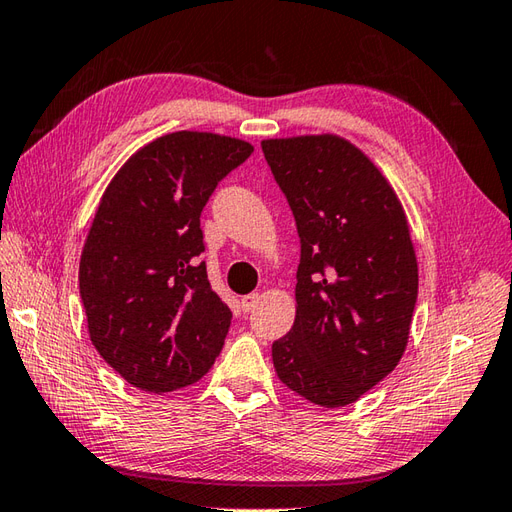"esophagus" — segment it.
<instances>
[{
	"label": "esophagus",
	"mask_w": 512,
	"mask_h": 512,
	"mask_svg": "<svg viewBox=\"0 0 512 512\" xmlns=\"http://www.w3.org/2000/svg\"><path fill=\"white\" fill-rule=\"evenodd\" d=\"M258 300H260V295H258V293L243 295V298H241V309H243V313L254 311V306L258 304Z\"/></svg>",
	"instance_id": "34e87169"
}]
</instances>
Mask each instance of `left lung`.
Returning <instances> with one entry per match:
<instances>
[{
	"label": "left lung",
	"mask_w": 512,
	"mask_h": 512,
	"mask_svg": "<svg viewBox=\"0 0 512 512\" xmlns=\"http://www.w3.org/2000/svg\"><path fill=\"white\" fill-rule=\"evenodd\" d=\"M300 236L295 322L271 346L280 381L322 407L355 403L396 368L418 265L388 181L337 135L265 140Z\"/></svg>",
	"instance_id": "obj_1"
}]
</instances>
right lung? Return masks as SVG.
Returning a JSON list of instances; mask_svg holds the SVG:
<instances>
[{"instance_id":"1","label":"right lung","mask_w":512,"mask_h":512,"mask_svg":"<svg viewBox=\"0 0 512 512\" xmlns=\"http://www.w3.org/2000/svg\"><path fill=\"white\" fill-rule=\"evenodd\" d=\"M252 153L243 140L177 131L135 153L102 195L78 285L96 350L135 388H186L223 348L232 311L199 260V219Z\"/></svg>"}]
</instances>
